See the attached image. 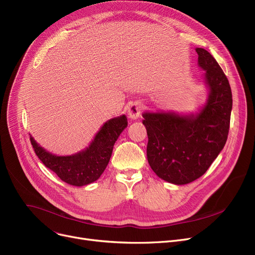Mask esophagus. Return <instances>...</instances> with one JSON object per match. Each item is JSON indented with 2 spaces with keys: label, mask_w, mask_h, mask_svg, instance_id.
Listing matches in <instances>:
<instances>
[{
  "label": "esophagus",
  "mask_w": 255,
  "mask_h": 255,
  "mask_svg": "<svg viewBox=\"0 0 255 255\" xmlns=\"http://www.w3.org/2000/svg\"><path fill=\"white\" fill-rule=\"evenodd\" d=\"M141 110H142V104L139 101L132 102L128 107V117L131 120H137L141 117Z\"/></svg>",
  "instance_id": "1"
}]
</instances>
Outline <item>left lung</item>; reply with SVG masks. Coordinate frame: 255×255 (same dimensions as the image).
I'll use <instances>...</instances> for the list:
<instances>
[{
    "instance_id": "8db88e82",
    "label": "left lung",
    "mask_w": 255,
    "mask_h": 255,
    "mask_svg": "<svg viewBox=\"0 0 255 255\" xmlns=\"http://www.w3.org/2000/svg\"><path fill=\"white\" fill-rule=\"evenodd\" d=\"M196 52L210 88L202 112L196 116L142 115L149 138V164L159 178L176 185L188 184L204 175L223 149L231 124L233 95L229 79L209 51L196 48Z\"/></svg>"
}]
</instances>
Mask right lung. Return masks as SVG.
<instances>
[{"mask_svg":"<svg viewBox=\"0 0 255 255\" xmlns=\"http://www.w3.org/2000/svg\"><path fill=\"white\" fill-rule=\"evenodd\" d=\"M127 124L124 115L110 120L102 126L88 149L72 156L52 155L41 148L32 136L30 139L38 158L62 181L73 186H84L95 182L102 175L109 164L114 144Z\"/></svg>","mask_w":255,"mask_h":255,"instance_id":"1","label":"right lung"}]
</instances>
